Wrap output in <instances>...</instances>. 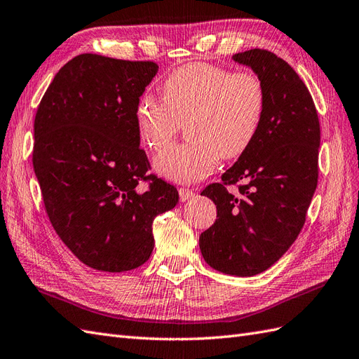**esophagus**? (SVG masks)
<instances>
[{
    "mask_svg": "<svg viewBox=\"0 0 359 359\" xmlns=\"http://www.w3.org/2000/svg\"><path fill=\"white\" fill-rule=\"evenodd\" d=\"M180 199L184 202V201H189V199H191L193 196H195V193H193V190H190V189H184V187H181L180 190Z\"/></svg>",
    "mask_w": 359,
    "mask_h": 359,
    "instance_id": "esophagus-1",
    "label": "esophagus"
}]
</instances>
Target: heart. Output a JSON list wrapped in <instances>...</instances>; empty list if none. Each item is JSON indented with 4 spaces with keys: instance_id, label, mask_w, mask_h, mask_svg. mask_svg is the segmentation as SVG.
I'll return each mask as SVG.
<instances>
[{
    "instance_id": "1",
    "label": "heart",
    "mask_w": 359,
    "mask_h": 359,
    "mask_svg": "<svg viewBox=\"0 0 359 359\" xmlns=\"http://www.w3.org/2000/svg\"><path fill=\"white\" fill-rule=\"evenodd\" d=\"M163 95L164 100L140 96L135 123L144 147L160 151L190 121L191 140L173 144L154 160L158 175L178 182L208 175L220 154L241 156L255 140L266 111V90L257 75L202 62L177 67L163 81Z\"/></svg>"
}]
</instances>
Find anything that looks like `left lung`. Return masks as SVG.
Returning <instances> with one entry per match:
<instances>
[{"label":"left lung","mask_w":359,"mask_h":359,"mask_svg":"<svg viewBox=\"0 0 359 359\" xmlns=\"http://www.w3.org/2000/svg\"><path fill=\"white\" fill-rule=\"evenodd\" d=\"M249 66L266 90L255 140L201 195L216 203L215 225L203 231V259L222 273L254 276L283 257L305 224L318 180L320 123L311 93L285 60L249 50L232 55ZM241 182L236 196L226 185Z\"/></svg>","instance_id":"left-lung-1"}]
</instances>
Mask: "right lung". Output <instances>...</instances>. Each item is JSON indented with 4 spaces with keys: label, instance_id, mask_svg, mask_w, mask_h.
Returning a JSON list of instances; mask_svg holds the SVG:
<instances>
[{
    "label": "right lung",
    "instance_id": "1",
    "mask_svg": "<svg viewBox=\"0 0 359 359\" xmlns=\"http://www.w3.org/2000/svg\"><path fill=\"white\" fill-rule=\"evenodd\" d=\"M154 62L80 54L57 72L34 119L33 168L57 236L81 263L127 272L149 259L152 222L178 203L149 175L135 105ZM148 182L140 192L138 184Z\"/></svg>",
    "mask_w": 359,
    "mask_h": 359
}]
</instances>
